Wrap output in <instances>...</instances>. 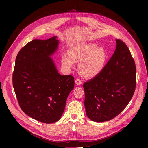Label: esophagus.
Masks as SVG:
<instances>
[{
	"label": "esophagus",
	"mask_w": 148,
	"mask_h": 148,
	"mask_svg": "<svg viewBox=\"0 0 148 148\" xmlns=\"http://www.w3.org/2000/svg\"><path fill=\"white\" fill-rule=\"evenodd\" d=\"M81 83H82V82H81V80L80 79H79V78H76L75 79V85H77V86H80L81 84Z\"/></svg>",
	"instance_id": "1"
}]
</instances>
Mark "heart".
Listing matches in <instances>:
<instances>
[{"label":"heart","instance_id":"b5f03b06","mask_svg":"<svg viewBox=\"0 0 148 148\" xmlns=\"http://www.w3.org/2000/svg\"><path fill=\"white\" fill-rule=\"evenodd\" d=\"M107 58L105 50L94 43H82L71 47L69 54L62 56V64L66 69L73 68L79 62V71L87 78L97 76L103 70Z\"/></svg>","mask_w":148,"mask_h":148}]
</instances>
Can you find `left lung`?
I'll return each mask as SVG.
<instances>
[{"label": "left lung", "instance_id": "obj_1", "mask_svg": "<svg viewBox=\"0 0 148 148\" xmlns=\"http://www.w3.org/2000/svg\"><path fill=\"white\" fill-rule=\"evenodd\" d=\"M116 42L115 52L102 72L83 85L86 114L94 122L109 121L118 115L135 90L134 60L125 43L119 39Z\"/></svg>", "mask_w": 148, "mask_h": 148}]
</instances>
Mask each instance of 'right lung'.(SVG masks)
<instances>
[{
    "mask_svg": "<svg viewBox=\"0 0 148 148\" xmlns=\"http://www.w3.org/2000/svg\"><path fill=\"white\" fill-rule=\"evenodd\" d=\"M58 44L56 36L33 40L18 53L13 74L20 108L30 117L46 123L60 119L74 88V77L60 75L50 57Z\"/></svg>",
    "mask_w": 148,
    "mask_h": 148,
    "instance_id": "1",
    "label": "right lung"
}]
</instances>
